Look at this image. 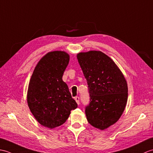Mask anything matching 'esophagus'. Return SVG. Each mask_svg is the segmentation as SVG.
<instances>
[{"mask_svg": "<svg viewBox=\"0 0 153 153\" xmlns=\"http://www.w3.org/2000/svg\"><path fill=\"white\" fill-rule=\"evenodd\" d=\"M74 100H75V101H76V103L78 104V105H79V103H80V98H79V97H74Z\"/></svg>", "mask_w": 153, "mask_h": 153, "instance_id": "34e87169", "label": "esophagus"}]
</instances>
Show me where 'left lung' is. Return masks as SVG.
Segmentation results:
<instances>
[{
    "label": "left lung",
    "instance_id": "obj_1",
    "mask_svg": "<svg viewBox=\"0 0 153 153\" xmlns=\"http://www.w3.org/2000/svg\"><path fill=\"white\" fill-rule=\"evenodd\" d=\"M77 59L90 97L85 110L87 120L95 128L105 130L117 123L124 111L126 80L113 59L101 51L80 52Z\"/></svg>",
    "mask_w": 153,
    "mask_h": 153
}]
</instances>
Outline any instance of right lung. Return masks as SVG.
<instances>
[{"instance_id": "1", "label": "right lung", "mask_w": 153, "mask_h": 153, "mask_svg": "<svg viewBox=\"0 0 153 153\" xmlns=\"http://www.w3.org/2000/svg\"><path fill=\"white\" fill-rule=\"evenodd\" d=\"M69 62L63 51H53L42 57L33 73L27 90V103L35 119L50 129L62 125L71 111L77 108L69 88L62 80Z\"/></svg>"}]
</instances>
